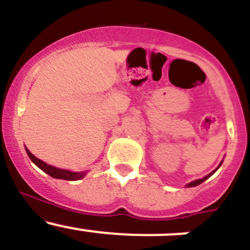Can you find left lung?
Instances as JSON below:
<instances>
[{"mask_svg": "<svg viewBox=\"0 0 250 250\" xmlns=\"http://www.w3.org/2000/svg\"><path fill=\"white\" fill-rule=\"evenodd\" d=\"M220 166H221V163H220V165H219V167H220ZM219 167H218V168H219ZM218 168H216V169H218ZM216 169L214 170V172H211L210 174H208V175H207V176H204V178H202V179H198V180H195V181H191V183H188V188H192V186H197V185H200L201 183H203L204 180H207V179H208L209 176L211 175V174L215 173V172H216Z\"/></svg>", "mask_w": 250, "mask_h": 250, "instance_id": "8db88e82", "label": "left lung"}]
</instances>
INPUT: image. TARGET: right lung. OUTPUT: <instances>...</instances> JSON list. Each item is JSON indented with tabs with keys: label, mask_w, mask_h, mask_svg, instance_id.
I'll use <instances>...</instances> for the list:
<instances>
[{
	"label": "right lung",
	"mask_w": 250,
	"mask_h": 250,
	"mask_svg": "<svg viewBox=\"0 0 250 250\" xmlns=\"http://www.w3.org/2000/svg\"><path fill=\"white\" fill-rule=\"evenodd\" d=\"M26 152H27V156L30 157V160L32 161V162L35 163V165L37 166V167L40 168V169L43 170L44 173H47L48 175H50L52 178H55V179H62V180H80V179H82L83 176L85 175V172H81V173H75V172H70V170H65V169H58V168L53 167V166H49L47 165L46 162H43V161L39 160L37 157H35L34 155H32L31 152H30L29 150L26 148Z\"/></svg>",
	"instance_id": "1"
}]
</instances>
